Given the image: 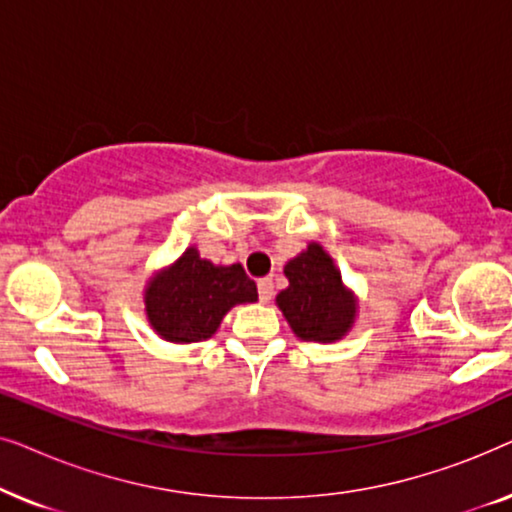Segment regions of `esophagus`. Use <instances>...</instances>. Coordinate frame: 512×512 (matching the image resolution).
<instances>
[{"label": "esophagus", "instance_id": "1", "mask_svg": "<svg viewBox=\"0 0 512 512\" xmlns=\"http://www.w3.org/2000/svg\"><path fill=\"white\" fill-rule=\"evenodd\" d=\"M272 296H275V284H272V279H258V298H261V303H270Z\"/></svg>", "mask_w": 512, "mask_h": 512}]
</instances>
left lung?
Wrapping results in <instances>:
<instances>
[{
  "mask_svg": "<svg viewBox=\"0 0 512 512\" xmlns=\"http://www.w3.org/2000/svg\"><path fill=\"white\" fill-rule=\"evenodd\" d=\"M289 286L279 291L277 305L293 333L303 340L333 342L349 331L354 321V298L342 286L333 258L319 244L286 263Z\"/></svg>",
  "mask_w": 512,
  "mask_h": 512,
  "instance_id": "left-lung-1",
  "label": "left lung"
}]
</instances>
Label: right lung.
Wrapping results in <instances>:
<instances>
[{"label": "right lung", "instance_id": "add662e5", "mask_svg": "<svg viewBox=\"0 0 512 512\" xmlns=\"http://www.w3.org/2000/svg\"><path fill=\"white\" fill-rule=\"evenodd\" d=\"M254 300H258L256 282L240 263L214 265L200 258L198 249H186L146 289V314L165 340L198 342L219 328L230 307Z\"/></svg>", "mask_w": 512, "mask_h": 512}]
</instances>
